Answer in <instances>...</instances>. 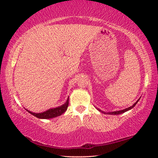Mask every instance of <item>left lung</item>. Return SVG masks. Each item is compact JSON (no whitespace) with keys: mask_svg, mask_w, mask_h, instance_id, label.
I'll return each mask as SVG.
<instances>
[{"mask_svg":"<svg viewBox=\"0 0 158 158\" xmlns=\"http://www.w3.org/2000/svg\"><path fill=\"white\" fill-rule=\"evenodd\" d=\"M139 100L136 102L134 104V105L132 106H130V107H128V108H127V109H123V110H121V111H114V112H110V113H107V114H112V115H115V114H123V113H124V112H125V111H128V110H130V109H132L134 106H135L136 105H137V103L138 102H139ZM99 111H100V109H98ZM102 113H104V114H106V112H104V111H102Z\"/></svg>","mask_w":158,"mask_h":158,"instance_id":"obj_1","label":"left lung"}]
</instances>
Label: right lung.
I'll return each instance as SVG.
<instances>
[{"instance_id":"obj_1","label":"right lung","mask_w":158,"mask_h":158,"mask_svg":"<svg viewBox=\"0 0 158 158\" xmlns=\"http://www.w3.org/2000/svg\"><path fill=\"white\" fill-rule=\"evenodd\" d=\"M68 105H69V99L67 100V102L65 104H64L63 105L58 106V107H56V108L50 109H49V110H47L46 111L42 112V113L36 114V113H33V112L29 111L28 110L27 111L32 115H33V116H35L37 118H44V119L48 118L49 119V118H55V117H57L58 116H60L61 114H63L64 112L67 110Z\"/></svg>"}]
</instances>
